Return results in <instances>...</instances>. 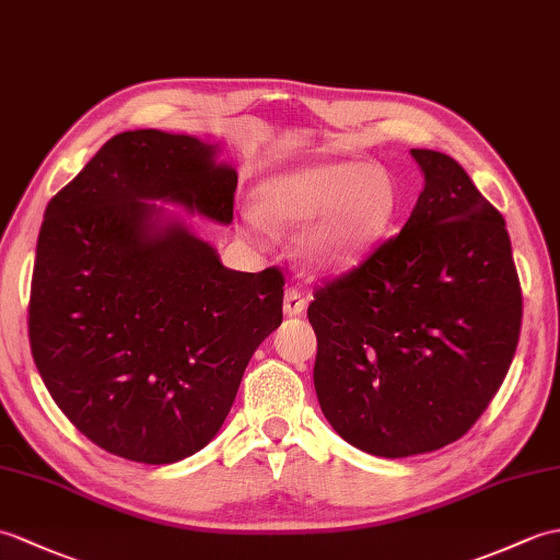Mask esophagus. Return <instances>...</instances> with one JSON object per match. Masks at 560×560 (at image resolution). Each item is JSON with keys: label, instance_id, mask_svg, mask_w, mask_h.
Here are the masks:
<instances>
[{"label": "esophagus", "instance_id": "esophagus-1", "mask_svg": "<svg viewBox=\"0 0 560 560\" xmlns=\"http://www.w3.org/2000/svg\"><path fill=\"white\" fill-rule=\"evenodd\" d=\"M305 310V295L298 291V289H289L283 295V312L289 317H295L301 315V312Z\"/></svg>", "mask_w": 560, "mask_h": 560}]
</instances>
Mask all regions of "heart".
Segmentation results:
<instances>
[{
	"instance_id": "1",
	"label": "heart",
	"mask_w": 560,
	"mask_h": 560,
	"mask_svg": "<svg viewBox=\"0 0 560 560\" xmlns=\"http://www.w3.org/2000/svg\"><path fill=\"white\" fill-rule=\"evenodd\" d=\"M396 210V180L382 164L331 160L269 174L259 184V210L245 207L243 221L253 233H262L267 224L307 226L298 243L305 262L339 271L386 236Z\"/></svg>"
}]
</instances>
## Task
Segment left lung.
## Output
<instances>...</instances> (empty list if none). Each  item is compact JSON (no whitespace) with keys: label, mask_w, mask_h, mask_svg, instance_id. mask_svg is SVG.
I'll list each match as a JSON object with an SVG mask.
<instances>
[{"label":"left lung","mask_w":560,"mask_h":560,"mask_svg":"<svg viewBox=\"0 0 560 560\" xmlns=\"http://www.w3.org/2000/svg\"><path fill=\"white\" fill-rule=\"evenodd\" d=\"M398 236L315 291V392L348 444L408 458L460 439L515 355L523 293L501 212L444 152Z\"/></svg>","instance_id":"left-lung-1"}]
</instances>
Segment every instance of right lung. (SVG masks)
<instances>
[{"instance_id":"add662e5","label":"right lung","mask_w":560,"mask_h":560,"mask_svg":"<svg viewBox=\"0 0 560 560\" xmlns=\"http://www.w3.org/2000/svg\"><path fill=\"white\" fill-rule=\"evenodd\" d=\"M238 174L217 145L154 128L104 142L45 210L28 336L61 412L114 456L168 465L210 444L257 346L283 315V275L221 265L154 202L231 224Z\"/></svg>"}]
</instances>
